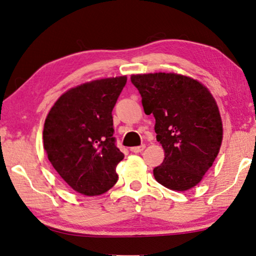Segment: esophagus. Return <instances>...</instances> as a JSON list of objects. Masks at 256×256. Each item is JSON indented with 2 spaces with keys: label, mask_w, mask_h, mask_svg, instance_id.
Returning <instances> with one entry per match:
<instances>
[{
  "label": "esophagus",
  "mask_w": 256,
  "mask_h": 256,
  "mask_svg": "<svg viewBox=\"0 0 256 256\" xmlns=\"http://www.w3.org/2000/svg\"><path fill=\"white\" fill-rule=\"evenodd\" d=\"M144 148H146V146L142 144V146H133V148H130V150H131L133 153H138V152H142Z\"/></svg>",
  "instance_id": "1"
}]
</instances>
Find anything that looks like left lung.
Returning <instances> with one entry per match:
<instances>
[{
	"mask_svg": "<svg viewBox=\"0 0 256 256\" xmlns=\"http://www.w3.org/2000/svg\"><path fill=\"white\" fill-rule=\"evenodd\" d=\"M131 82L146 115L156 118V141L164 160L153 169L156 180L174 192L197 186L212 166L222 141L220 108L208 88L174 72L138 74Z\"/></svg>",
	"mask_w": 256,
	"mask_h": 256,
	"instance_id": "8db88e82",
	"label": "left lung"
}]
</instances>
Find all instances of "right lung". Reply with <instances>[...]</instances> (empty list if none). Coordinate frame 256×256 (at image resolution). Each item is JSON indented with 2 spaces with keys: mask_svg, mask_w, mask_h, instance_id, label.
<instances>
[{
  "mask_svg": "<svg viewBox=\"0 0 256 256\" xmlns=\"http://www.w3.org/2000/svg\"><path fill=\"white\" fill-rule=\"evenodd\" d=\"M126 76L87 82L59 97L44 128L51 164L75 192L98 196L118 181L115 168L124 154L115 146L112 110Z\"/></svg>",
  "mask_w": 256,
  "mask_h": 256,
  "instance_id": "right-lung-1",
  "label": "right lung"
}]
</instances>
